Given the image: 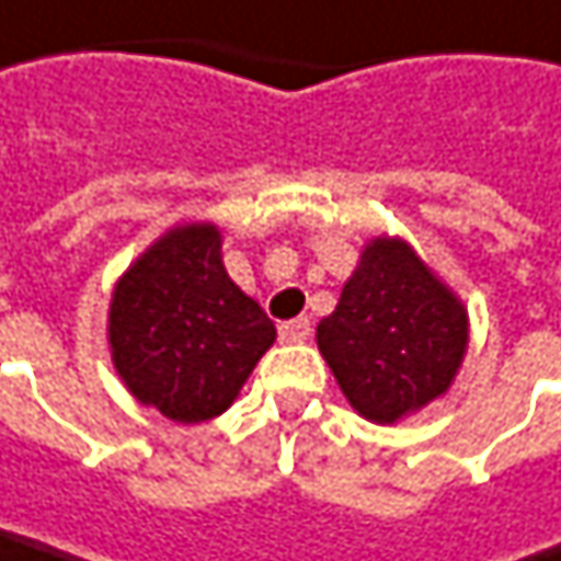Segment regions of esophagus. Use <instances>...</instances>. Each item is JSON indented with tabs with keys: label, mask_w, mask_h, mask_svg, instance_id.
Segmentation results:
<instances>
[{
	"label": "esophagus",
	"mask_w": 561,
	"mask_h": 561,
	"mask_svg": "<svg viewBox=\"0 0 561 561\" xmlns=\"http://www.w3.org/2000/svg\"><path fill=\"white\" fill-rule=\"evenodd\" d=\"M308 336H311V324H308V318H295V321H285V324H279L282 343H305Z\"/></svg>",
	"instance_id": "esophagus-1"
}]
</instances>
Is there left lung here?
Returning a JSON list of instances; mask_svg holds the SVG:
<instances>
[{
    "mask_svg": "<svg viewBox=\"0 0 561 561\" xmlns=\"http://www.w3.org/2000/svg\"><path fill=\"white\" fill-rule=\"evenodd\" d=\"M318 350L359 417L398 424L453 388L469 308L404 237L379 233L318 324Z\"/></svg>",
    "mask_w": 561,
    "mask_h": 561,
    "instance_id": "obj_1",
    "label": "left lung"
}]
</instances>
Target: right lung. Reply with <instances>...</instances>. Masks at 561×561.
<instances>
[{
	"mask_svg": "<svg viewBox=\"0 0 561 561\" xmlns=\"http://www.w3.org/2000/svg\"><path fill=\"white\" fill-rule=\"evenodd\" d=\"M105 331L125 388L176 424L225 414L276 343L273 321L228 276L211 221L173 225L130 263Z\"/></svg>",
	"mask_w": 561,
	"mask_h": 561,
	"instance_id": "obj_1",
	"label": "right lung"
}]
</instances>
